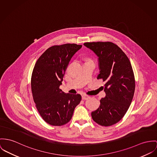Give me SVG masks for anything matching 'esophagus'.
I'll list each match as a JSON object with an SVG mask.
<instances>
[{"label":"esophagus","instance_id":"obj_1","mask_svg":"<svg viewBox=\"0 0 157 157\" xmlns=\"http://www.w3.org/2000/svg\"><path fill=\"white\" fill-rule=\"evenodd\" d=\"M89 97H90L88 96H87V95H85V94H82V100H87L88 98H89Z\"/></svg>","mask_w":157,"mask_h":157}]
</instances>
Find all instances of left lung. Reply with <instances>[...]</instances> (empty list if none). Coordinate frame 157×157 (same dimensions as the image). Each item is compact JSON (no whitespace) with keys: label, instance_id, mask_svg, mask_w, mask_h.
<instances>
[{"label":"left lung","instance_id":"1","mask_svg":"<svg viewBox=\"0 0 157 157\" xmlns=\"http://www.w3.org/2000/svg\"><path fill=\"white\" fill-rule=\"evenodd\" d=\"M98 57L100 73L97 79L105 81V98L91 112L94 121L101 126H110L121 120L132 101L135 79L131 63L118 45L110 42H86Z\"/></svg>","mask_w":157,"mask_h":157}]
</instances>
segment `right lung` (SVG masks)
<instances>
[{"mask_svg":"<svg viewBox=\"0 0 157 157\" xmlns=\"http://www.w3.org/2000/svg\"><path fill=\"white\" fill-rule=\"evenodd\" d=\"M81 47L75 44L52 46L40 56L33 68L31 78L33 100L41 117L51 125L67 124L81 100L80 94L65 93L60 89L69 61Z\"/></svg>","mask_w":157,"mask_h":157,"instance_id":"right-lung-1","label":"right lung"}]
</instances>
